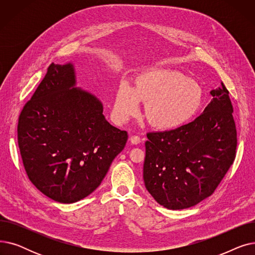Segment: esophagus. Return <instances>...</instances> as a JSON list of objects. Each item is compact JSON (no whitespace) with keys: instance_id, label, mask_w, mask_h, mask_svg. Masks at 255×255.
Listing matches in <instances>:
<instances>
[{"instance_id":"obj_1","label":"esophagus","mask_w":255,"mask_h":255,"mask_svg":"<svg viewBox=\"0 0 255 255\" xmlns=\"http://www.w3.org/2000/svg\"><path fill=\"white\" fill-rule=\"evenodd\" d=\"M130 141H131V143H133V144H138V143L141 141V138H140L138 135H132V136L130 137Z\"/></svg>"}]
</instances>
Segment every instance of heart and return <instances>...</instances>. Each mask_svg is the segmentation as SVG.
I'll return each instance as SVG.
<instances>
[{
	"label": "heart",
	"instance_id": "b5f03b06",
	"mask_svg": "<svg viewBox=\"0 0 255 255\" xmlns=\"http://www.w3.org/2000/svg\"><path fill=\"white\" fill-rule=\"evenodd\" d=\"M203 91L197 83L173 70L151 69L139 74L131 88L122 84L114 105L118 123H126L139 113L145 102L144 115L159 129H171L190 121L203 104Z\"/></svg>",
	"mask_w": 255,
	"mask_h": 255
}]
</instances>
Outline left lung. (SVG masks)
Wrapping results in <instances>:
<instances>
[{"mask_svg": "<svg viewBox=\"0 0 255 255\" xmlns=\"http://www.w3.org/2000/svg\"><path fill=\"white\" fill-rule=\"evenodd\" d=\"M211 95L192 122L146 134L143 182L166 209H187L209 197L234 163L237 129L229 91L221 83Z\"/></svg>", "mask_w": 255, "mask_h": 255, "instance_id": "8db88e82", "label": "left lung"}]
</instances>
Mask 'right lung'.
<instances>
[{"instance_id":"obj_1","label":"right lung","mask_w":255,"mask_h":255,"mask_svg":"<svg viewBox=\"0 0 255 255\" xmlns=\"http://www.w3.org/2000/svg\"><path fill=\"white\" fill-rule=\"evenodd\" d=\"M75 83L71 63L50 64L17 125L26 175L38 190L62 204L95 190L128 139L126 131L105 120L102 103Z\"/></svg>"}]
</instances>
